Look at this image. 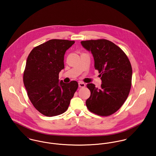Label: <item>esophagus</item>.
<instances>
[{
  "label": "esophagus",
  "instance_id": "34e87169",
  "mask_svg": "<svg viewBox=\"0 0 156 156\" xmlns=\"http://www.w3.org/2000/svg\"><path fill=\"white\" fill-rule=\"evenodd\" d=\"M78 85L80 87H84L85 86V84H84V83L80 81L78 83Z\"/></svg>",
  "mask_w": 156,
  "mask_h": 156
}]
</instances>
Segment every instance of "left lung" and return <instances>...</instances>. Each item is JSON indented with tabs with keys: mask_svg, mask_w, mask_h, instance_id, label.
<instances>
[{
	"mask_svg": "<svg viewBox=\"0 0 156 156\" xmlns=\"http://www.w3.org/2000/svg\"><path fill=\"white\" fill-rule=\"evenodd\" d=\"M81 43L91 52L95 69L100 73L102 83L100 88L91 83L87 85L91 91L85 102L87 107L97 115H111L120 108L129 95L132 81L131 63L123 51L108 40H91Z\"/></svg>",
	"mask_w": 156,
	"mask_h": 156,
	"instance_id": "8db88e82",
	"label": "left lung"
}]
</instances>
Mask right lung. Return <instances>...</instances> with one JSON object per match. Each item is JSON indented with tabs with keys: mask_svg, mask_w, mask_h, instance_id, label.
I'll list each match as a JSON object with an SVG mask.
<instances>
[{
	"mask_svg": "<svg viewBox=\"0 0 156 156\" xmlns=\"http://www.w3.org/2000/svg\"><path fill=\"white\" fill-rule=\"evenodd\" d=\"M74 41L52 39L33 48L29 54L23 81L34 108L46 116L66 111L78 84L59 82V73L64 69V55Z\"/></svg>",
	"mask_w": 156,
	"mask_h": 156,
	"instance_id": "obj_1",
	"label": "right lung"
}]
</instances>
